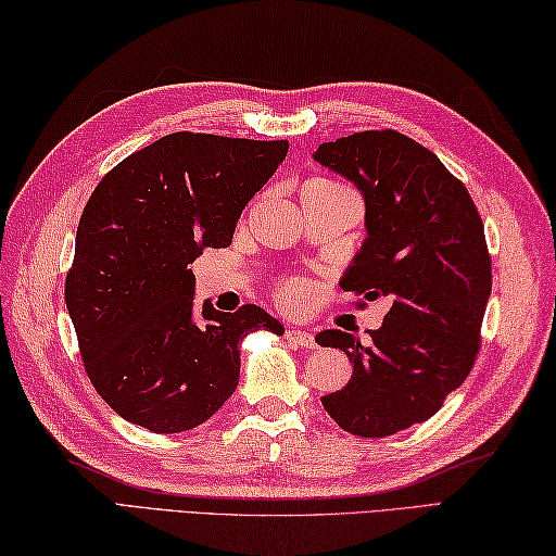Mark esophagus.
Returning a JSON list of instances; mask_svg holds the SVG:
<instances>
[{"mask_svg": "<svg viewBox=\"0 0 556 556\" xmlns=\"http://www.w3.org/2000/svg\"><path fill=\"white\" fill-rule=\"evenodd\" d=\"M285 337H287L289 344H293V346H301V349H313L315 346V337L311 332H305V329L291 327V329H287Z\"/></svg>", "mask_w": 556, "mask_h": 556, "instance_id": "1", "label": "esophagus"}]
</instances>
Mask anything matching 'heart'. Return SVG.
Returning a JSON list of instances; mask_svg holds the SVG:
<instances>
[{
	"label": "heart",
	"mask_w": 556,
	"mask_h": 556,
	"mask_svg": "<svg viewBox=\"0 0 556 556\" xmlns=\"http://www.w3.org/2000/svg\"><path fill=\"white\" fill-rule=\"evenodd\" d=\"M311 191H346V188L334 184V181H329V179H313L303 186V193H311ZM308 296H311L308 287H305L299 279H293V281H289V285L279 289V301L285 303L287 308H301V305L308 301Z\"/></svg>",
	"instance_id": "heart-1"
}]
</instances>
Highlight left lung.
Instances as JSON below:
<instances>
[{
	"label": "left lung",
	"mask_w": 556,
	"mask_h": 556,
	"mask_svg": "<svg viewBox=\"0 0 556 556\" xmlns=\"http://www.w3.org/2000/svg\"><path fill=\"white\" fill-rule=\"evenodd\" d=\"M313 160L365 200L368 236L341 289L389 301L368 344L341 329L315 337L353 365L349 384L320 401L341 430L389 437L432 418L473 368L492 291L485 229L440 157L392 128L323 143Z\"/></svg>",
	"instance_id": "1"
}]
</instances>
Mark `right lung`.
Here are the masks:
<instances>
[{
    "label": "right lung",
    "mask_w": 556,
    "mask_h": 556,
    "mask_svg": "<svg viewBox=\"0 0 556 556\" xmlns=\"http://www.w3.org/2000/svg\"><path fill=\"white\" fill-rule=\"evenodd\" d=\"M289 140L169 134L104 176L83 210L66 308L98 394L157 434L198 428L224 406L241 341L285 327L257 305L195 308L188 265L227 248L236 222L285 162Z\"/></svg>",
    "instance_id": "add662e5"
}]
</instances>
